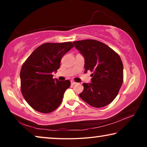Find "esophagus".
I'll use <instances>...</instances> for the list:
<instances>
[{"mask_svg": "<svg viewBox=\"0 0 147 147\" xmlns=\"http://www.w3.org/2000/svg\"><path fill=\"white\" fill-rule=\"evenodd\" d=\"M71 85H74V84H76V82H74V81H71Z\"/></svg>", "mask_w": 147, "mask_h": 147, "instance_id": "1", "label": "esophagus"}]
</instances>
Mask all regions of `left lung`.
Returning a JSON list of instances; mask_svg holds the SVG:
<instances>
[{
	"instance_id": "left-lung-1",
	"label": "left lung",
	"mask_w": 147,
	"mask_h": 147,
	"mask_svg": "<svg viewBox=\"0 0 147 147\" xmlns=\"http://www.w3.org/2000/svg\"><path fill=\"white\" fill-rule=\"evenodd\" d=\"M85 59L84 68L90 71L91 83H84L80 97L94 108L110 104L117 95L123 82V65L119 54L106 44L94 39L74 41Z\"/></svg>"
}]
</instances>
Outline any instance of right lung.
I'll return each instance as SVG.
<instances>
[{
  "label": "right lung",
  "instance_id": "1",
  "mask_svg": "<svg viewBox=\"0 0 147 147\" xmlns=\"http://www.w3.org/2000/svg\"><path fill=\"white\" fill-rule=\"evenodd\" d=\"M73 47L71 42L42 44L22 65L21 93L27 103L36 111L49 113L61 104L71 82L54 80L52 74L59 68L61 58Z\"/></svg>",
  "mask_w": 147,
  "mask_h": 147
}]
</instances>
